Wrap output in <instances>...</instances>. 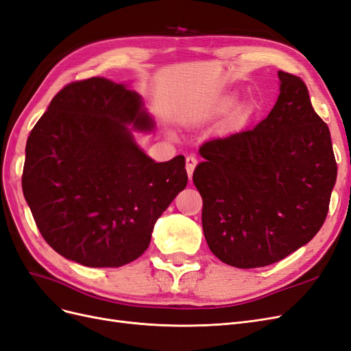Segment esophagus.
Wrapping results in <instances>:
<instances>
[{"mask_svg": "<svg viewBox=\"0 0 351 351\" xmlns=\"http://www.w3.org/2000/svg\"><path fill=\"white\" fill-rule=\"evenodd\" d=\"M186 172H188V176L189 178H192V173H194V169H195V166H197V159H195V156H188L186 157Z\"/></svg>", "mask_w": 351, "mask_h": 351, "instance_id": "1", "label": "esophagus"}]
</instances>
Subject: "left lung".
Listing matches in <instances>:
<instances>
[{
    "label": "left lung",
    "instance_id": "obj_1",
    "mask_svg": "<svg viewBox=\"0 0 351 351\" xmlns=\"http://www.w3.org/2000/svg\"><path fill=\"white\" fill-rule=\"evenodd\" d=\"M280 95L252 130L199 147L192 180L202 197V230L224 264L278 263L319 232L337 163L330 130L300 77L278 71Z\"/></svg>",
    "mask_w": 351,
    "mask_h": 351
}]
</instances>
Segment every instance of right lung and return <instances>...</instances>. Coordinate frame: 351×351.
I'll return each mask as SVG.
<instances>
[{
	"mask_svg": "<svg viewBox=\"0 0 351 351\" xmlns=\"http://www.w3.org/2000/svg\"><path fill=\"white\" fill-rule=\"evenodd\" d=\"M153 128L125 84L92 77L56 93L30 131L21 176L53 251L93 268L144 254L157 219L188 182L184 156L156 163L135 143L132 131Z\"/></svg>",
	"mask_w": 351,
	"mask_h": 351,
	"instance_id": "1",
	"label": "right lung"
}]
</instances>
